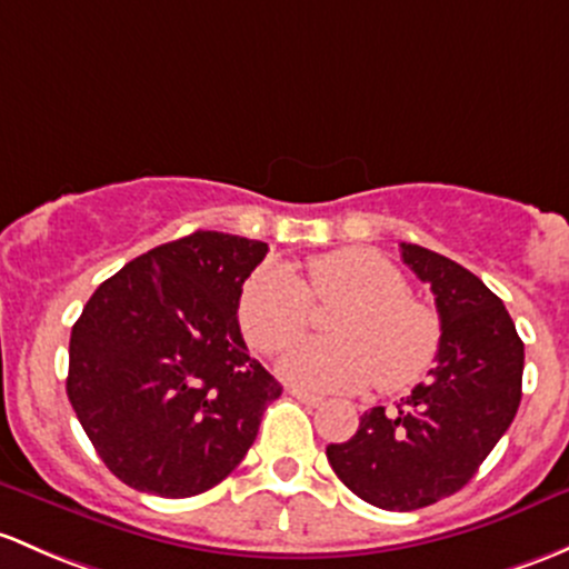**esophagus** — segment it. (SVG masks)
Masks as SVG:
<instances>
[{"label": "esophagus", "instance_id": "esophagus-1", "mask_svg": "<svg viewBox=\"0 0 569 569\" xmlns=\"http://www.w3.org/2000/svg\"><path fill=\"white\" fill-rule=\"evenodd\" d=\"M289 392L295 395V398L300 400V403L310 406V409H316V406H321V403H325V400H321L319 395H313V392H305V390H289Z\"/></svg>", "mask_w": 569, "mask_h": 569}]
</instances>
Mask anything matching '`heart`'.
<instances>
[{
    "label": "heart",
    "mask_w": 569,
    "mask_h": 569,
    "mask_svg": "<svg viewBox=\"0 0 569 569\" xmlns=\"http://www.w3.org/2000/svg\"><path fill=\"white\" fill-rule=\"evenodd\" d=\"M313 300H349L332 316L335 338L291 346L278 370L313 392H355L370 379L381 392H403L433 368L441 321L409 295L403 272L376 250L340 248L308 261V286L283 264L253 272L239 297V325L261 355H278L313 321Z\"/></svg>",
    "instance_id": "b5f03b06"
}]
</instances>
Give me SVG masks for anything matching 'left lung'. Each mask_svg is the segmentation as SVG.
Listing matches in <instances>:
<instances>
[{
    "label": "left lung",
    "instance_id": "left-lung-1",
    "mask_svg": "<svg viewBox=\"0 0 569 569\" xmlns=\"http://www.w3.org/2000/svg\"><path fill=\"white\" fill-rule=\"evenodd\" d=\"M400 256L436 297V368L398 411H365L349 441L327 447V460L362 501L409 512L463 488L510 428L521 403L523 340L475 272L420 244L400 242Z\"/></svg>",
    "mask_w": 569,
    "mask_h": 569
}]
</instances>
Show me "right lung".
<instances>
[{"instance_id":"obj_1","label":"right lung","mask_w":569,"mask_h":569,"mask_svg":"<svg viewBox=\"0 0 569 569\" xmlns=\"http://www.w3.org/2000/svg\"><path fill=\"white\" fill-rule=\"evenodd\" d=\"M267 242H166L98 286L70 332L68 398L100 460L141 493L188 499L237 469L280 385L237 310Z\"/></svg>"}]
</instances>
